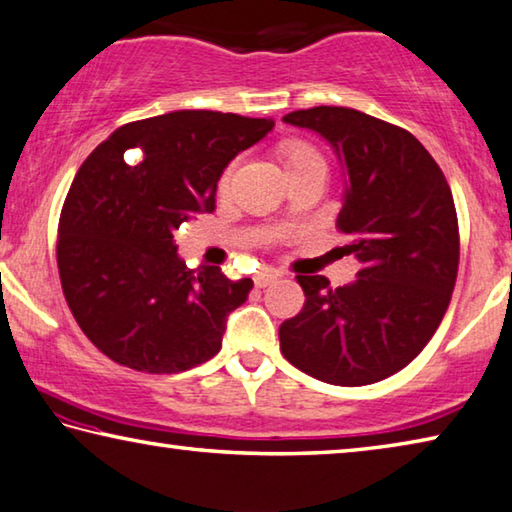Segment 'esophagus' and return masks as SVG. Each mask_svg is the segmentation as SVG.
Masks as SVG:
<instances>
[{
  "label": "esophagus",
  "mask_w": 512,
  "mask_h": 512,
  "mask_svg": "<svg viewBox=\"0 0 512 512\" xmlns=\"http://www.w3.org/2000/svg\"><path fill=\"white\" fill-rule=\"evenodd\" d=\"M273 282H278V273H275V271H259V273H255V287L264 289V287L273 285Z\"/></svg>",
  "instance_id": "esophagus-1"
}]
</instances>
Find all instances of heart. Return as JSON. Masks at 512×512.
<instances>
[{
  "label": "heart",
  "mask_w": 512,
  "mask_h": 512,
  "mask_svg": "<svg viewBox=\"0 0 512 512\" xmlns=\"http://www.w3.org/2000/svg\"><path fill=\"white\" fill-rule=\"evenodd\" d=\"M285 159H287V166H289V173H294V170H300L305 166H312V164H326L323 157L319 152H316L312 145H305V143H291L289 148L285 150ZM232 173H234V166H230L225 170L221 186L227 189V184L232 180Z\"/></svg>",
  "instance_id": "heart-1"
}]
</instances>
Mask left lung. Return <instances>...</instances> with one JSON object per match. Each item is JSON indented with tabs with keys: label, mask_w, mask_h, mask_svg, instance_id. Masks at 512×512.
<instances>
[{
	"label": "left lung",
	"mask_w": 512,
	"mask_h": 512,
	"mask_svg": "<svg viewBox=\"0 0 512 512\" xmlns=\"http://www.w3.org/2000/svg\"><path fill=\"white\" fill-rule=\"evenodd\" d=\"M282 120L319 132L342 159L339 250L360 271L337 289L323 275H296L305 307L280 326V351L323 383H378L424 351L449 307L460 262L449 182L408 129L362 111L314 107Z\"/></svg>",
	"instance_id": "1"
}]
</instances>
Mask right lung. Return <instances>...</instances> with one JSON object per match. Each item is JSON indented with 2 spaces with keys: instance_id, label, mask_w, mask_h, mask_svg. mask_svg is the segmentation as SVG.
I'll use <instances>...</instances> for the list:
<instances>
[{
  "instance_id": "1",
  "label": "right lung",
  "mask_w": 512,
  "mask_h": 512,
  "mask_svg": "<svg viewBox=\"0 0 512 512\" xmlns=\"http://www.w3.org/2000/svg\"><path fill=\"white\" fill-rule=\"evenodd\" d=\"M271 129L266 118L173 111L118 127L88 154L63 202L56 264L72 316L109 360L180 373L221 351L253 280L189 269L173 232L214 212L225 166Z\"/></svg>"
}]
</instances>
